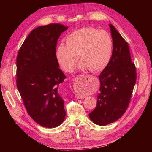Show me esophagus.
<instances>
[{"mask_svg": "<svg viewBox=\"0 0 152 152\" xmlns=\"http://www.w3.org/2000/svg\"><path fill=\"white\" fill-rule=\"evenodd\" d=\"M75 96H76V98H78V99H82V98H85L86 97V96H81V95H79V94H76Z\"/></svg>", "mask_w": 152, "mask_h": 152, "instance_id": "1", "label": "esophagus"}]
</instances>
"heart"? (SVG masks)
<instances>
[{"label": "heart", "instance_id": "b5f03b06", "mask_svg": "<svg viewBox=\"0 0 152 152\" xmlns=\"http://www.w3.org/2000/svg\"><path fill=\"white\" fill-rule=\"evenodd\" d=\"M66 45H59L56 57L64 70L71 72L79 59H82L78 70L93 72L103 70L111 59L113 42L104 30L82 28L72 32L65 39Z\"/></svg>", "mask_w": 152, "mask_h": 152}]
</instances>
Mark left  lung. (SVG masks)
<instances>
[{
    "label": "left lung",
    "instance_id": "8db88e82",
    "mask_svg": "<svg viewBox=\"0 0 152 152\" xmlns=\"http://www.w3.org/2000/svg\"><path fill=\"white\" fill-rule=\"evenodd\" d=\"M109 26L113 41L112 57L99 76L97 105L89 114L91 121L99 126L108 125L123 115L136 81V68L131 63L129 45L113 25Z\"/></svg>",
    "mask_w": 152,
    "mask_h": 152
}]
</instances>
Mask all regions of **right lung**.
Segmentation results:
<instances>
[{"instance_id":"add662e5","label":"right lung","mask_w":152,"mask_h":152,"mask_svg":"<svg viewBox=\"0 0 152 152\" xmlns=\"http://www.w3.org/2000/svg\"><path fill=\"white\" fill-rule=\"evenodd\" d=\"M68 26L53 23L38 26L25 40L16 59V84L27 112L41 126L54 128L66 112L58 85L66 76L59 69L56 48Z\"/></svg>"}]
</instances>
